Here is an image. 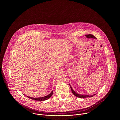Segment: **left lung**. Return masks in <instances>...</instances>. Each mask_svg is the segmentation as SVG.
Instances as JSON below:
<instances>
[{
	"label": "left lung",
	"instance_id": "obj_1",
	"mask_svg": "<svg viewBox=\"0 0 120 120\" xmlns=\"http://www.w3.org/2000/svg\"><path fill=\"white\" fill-rule=\"evenodd\" d=\"M85 37H86L87 38H94L95 39L96 38L93 36V35H91V34H89V35H85ZM69 85L70 86L71 89L72 90V93L74 94V95H75V96L80 98H86V97H92L93 96H94V95H95V94H93V95H87V94H79L78 93H77L76 92H75V91H74V90L72 89V86H71V85L69 84Z\"/></svg>",
	"mask_w": 120,
	"mask_h": 120
}]
</instances>
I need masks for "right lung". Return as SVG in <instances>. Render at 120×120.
<instances>
[{
	"instance_id": "1",
	"label": "right lung",
	"mask_w": 120,
	"mask_h": 120,
	"mask_svg": "<svg viewBox=\"0 0 120 120\" xmlns=\"http://www.w3.org/2000/svg\"><path fill=\"white\" fill-rule=\"evenodd\" d=\"M53 92L52 91L50 94H48L47 95L45 96H44V97H37V98H34V97H29L28 96H27V95H26L24 94V95L26 96V97H27L28 98L33 100H36V101H45V100H46L47 99H48L49 98H50L51 97V96H52L53 95Z\"/></svg>"
}]
</instances>
